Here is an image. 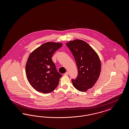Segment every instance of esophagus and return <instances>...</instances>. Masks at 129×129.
Segmentation results:
<instances>
[{"mask_svg":"<svg viewBox=\"0 0 129 129\" xmlns=\"http://www.w3.org/2000/svg\"><path fill=\"white\" fill-rule=\"evenodd\" d=\"M63 75H64V76H68V72H66V73H64Z\"/></svg>","mask_w":129,"mask_h":129,"instance_id":"obj_1","label":"esophagus"}]
</instances>
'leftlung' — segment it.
<instances>
[{"label":"left lung","mask_w":129,"mask_h":129,"mask_svg":"<svg viewBox=\"0 0 129 129\" xmlns=\"http://www.w3.org/2000/svg\"><path fill=\"white\" fill-rule=\"evenodd\" d=\"M67 45L72 52L78 67L77 78L72 79L74 87L84 92L92 88L99 78L101 62L94 50L84 41L77 39Z\"/></svg>","instance_id":"left-lung-1"}]
</instances>
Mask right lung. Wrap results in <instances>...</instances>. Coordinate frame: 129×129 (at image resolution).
<instances>
[{
	"label": "right lung",
	"mask_w": 129,
	"mask_h": 129,
	"mask_svg": "<svg viewBox=\"0 0 129 129\" xmlns=\"http://www.w3.org/2000/svg\"><path fill=\"white\" fill-rule=\"evenodd\" d=\"M61 43L49 42L41 45L29 56L25 70L29 83L40 92L47 93L54 90L62 76L52 60Z\"/></svg>",
	"instance_id": "add662e5"
}]
</instances>
